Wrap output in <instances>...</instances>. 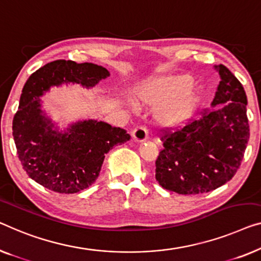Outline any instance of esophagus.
Returning <instances> with one entry per match:
<instances>
[{"instance_id": "obj_1", "label": "esophagus", "mask_w": 261, "mask_h": 261, "mask_svg": "<svg viewBox=\"0 0 261 261\" xmlns=\"http://www.w3.org/2000/svg\"><path fill=\"white\" fill-rule=\"evenodd\" d=\"M132 138H133L134 141L142 142V141H145V140L148 139V132H147L146 127L138 126V127H135L133 130H132Z\"/></svg>"}]
</instances>
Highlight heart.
Wrapping results in <instances>:
<instances>
[{
	"instance_id": "obj_1",
	"label": "heart",
	"mask_w": 261,
	"mask_h": 261,
	"mask_svg": "<svg viewBox=\"0 0 261 261\" xmlns=\"http://www.w3.org/2000/svg\"><path fill=\"white\" fill-rule=\"evenodd\" d=\"M188 74L164 75L143 82L137 89V101L146 107H159L156 119L164 126L186 123L200 102V93Z\"/></svg>"
}]
</instances>
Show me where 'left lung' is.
<instances>
[{"mask_svg":"<svg viewBox=\"0 0 261 261\" xmlns=\"http://www.w3.org/2000/svg\"><path fill=\"white\" fill-rule=\"evenodd\" d=\"M212 107L176 130L162 129L164 148L155 179L165 190L196 195L217 190L239 169L250 139L247 97L243 85L224 65Z\"/></svg>","mask_w":261,"mask_h":261,"instance_id":"8db88e82","label":"left lung"}]
</instances>
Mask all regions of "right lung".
Segmentation results:
<instances>
[{
    "label": "right lung",
    "mask_w": 261,
    "mask_h": 261,
    "mask_svg": "<svg viewBox=\"0 0 261 261\" xmlns=\"http://www.w3.org/2000/svg\"><path fill=\"white\" fill-rule=\"evenodd\" d=\"M107 76L103 67L70 60L49 62L29 76L14 115L13 137L23 169L37 184L62 194L84 191L99 176L105 154L130 139L122 128L92 119L60 132L41 109L39 97L51 86L71 82L90 88Z\"/></svg>",
    "instance_id": "obj_1"
}]
</instances>
